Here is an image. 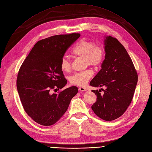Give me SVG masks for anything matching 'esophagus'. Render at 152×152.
<instances>
[{
    "label": "esophagus",
    "mask_w": 152,
    "mask_h": 152,
    "mask_svg": "<svg viewBox=\"0 0 152 152\" xmlns=\"http://www.w3.org/2000/svg\"><path fill=\"white\" fill-rule=\"evenodd\" d=\"M79 90H80V91H86V89L83 87H80L79 88Z\"/></svg>",
    "instance_id": "obj_1"
}]
</instances>
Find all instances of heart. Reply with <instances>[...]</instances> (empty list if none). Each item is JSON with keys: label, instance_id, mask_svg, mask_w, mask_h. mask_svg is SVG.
Here are the masks:
<instances>
[{"label": "heart", "instance_id": "b5f03b06", "mask_svg": "<svg viewBox=\"0 0 152 152\" xmlns=\"http://www.w3.org/2000/svg\"><path fill=\"white\" fill-rule=\"evenodd\" d=\"M74 55L84 59L86 65L98 67L102 63L105 51L100 45L96 44L86 39H81L79 42L72 50ZM60 68L64 72H68L71 69V64L68 57L63 56L60 61ZM93 75L91 69L76 72L69 77V81L72 84L83 86L86 84Z\"/></svg>", "mask_w": 152, "mask_h": 152}]
</instances>
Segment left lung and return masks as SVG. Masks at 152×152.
Here are the masks:
<instances>
[{
	"mask_svg": "<svg viewBox=\"0 0 152 152\" xmlns=\"http://www.w3.org/2000/svg\"><path fill=\"white\" fill-rule=\"evenodd\" d=\"M105 59L101 69L90 82L94 87H105L101 91L92 90L97 101L92 105L94 113L105 121L120 117L127 110L134 96L138 81L137 72L124 46L111 36L104 39Z\"/></svg>",
	"mask_w": 152,
	"mask_h": 152,
	"instance_id": "1",
	"label": "left lung"
}]
</instances>
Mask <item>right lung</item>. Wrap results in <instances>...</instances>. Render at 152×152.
Segmentation results:
<instances>
[{
	"label": "right lung",
	"instance_id": "obj_1",
	"mask_svg": "<svg viewBox=\"0 0 152 152\" xmlns=\"http://www.w3.org/2000/svg\"><path fill=\"white\" fill-rule=\"evenodd\" d=\"M80 34L52 36L38 41L20 68L17 88L25 111L37 123L50 126L67 110L71 99L78 92L71 86L57 94L51 91L67 83L60 61Z\"/></svg>",
	"mask_w": 152,
	"mask_h": 152
}]
</instances>
